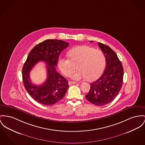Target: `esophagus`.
Wrapping results in <instances>:
<instances>
[{
    "label": "esophagus",
    "mask_w": 145,
    "mask_h": 145,
    "mask_svg": "<svg viewBox=\"0 0 145 145\" xmlns=\"http://www.w3.org/2000/svg\"><path fill=\"white\" fill-rule=\"evenodd\" d=\"M76 82H74V81H69V82H68L69 85H71L74 84H76Z\"/></svg>",
    "instance_id": "obj_1"
}]
</instances>
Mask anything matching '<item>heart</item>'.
<instances>
[{"label": "heart", "instance_id": "1", "mask_svg": "<svg viewBox=\"0 0 145 145\" xmlns=\"http://www.w3.org/2000/svg\"><path fill=\"white\" fill-rule=\"evenodd\" d=\"M70 58H61L59 61V68L67 76H69L75 70L77 65L78 71L72 75V78L80 80L86 78L93 81L102 74L106 64L105 54L101 50L82 46L71 49L68 52Z\"/></svg>", "mask_w": 145, "mask_h": 145}]
</instances>
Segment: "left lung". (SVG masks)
<instances>
[{
  "mask_svg": "<svg viewBox=\"0 0 145 145\" xmlns=\"http://www.w3.org/2000/svg\"><path fill=\"white\" fill-rule=\"evenodd\" d=\"M98 45L106 56V69L101 77L90 84V89L85 96L91 103L102 106L111 102L118 95L123 85L124 69L112 49L99 42Z\"/></svg>",
  "mask_w": 145,
  "mask_h": 145,
  "instance_id": "left-lung-1",
  "label": "left lung"
}]
</instances>
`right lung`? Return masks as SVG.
<instances>
[{"instance_id": "right-lung-1", "label": "right lung", "mask_w": 145, "mask_h": 145, "mask_svg": "<svg viewBox=\"0 0 145 145\" xmlns=\"http://www.w3.org/2000/svg\"><path fill=\"white\" fill-rule=\"evenodd\" d=\"M69 43L59 39H47L36 46L29 52L22 70V80L26 91L35 101L46 106L60 101L67 93L68 80L56 70L61 52ZM39 61H46V81L40 86L32 84L29 77L31 69Z\"/></svg>"}]
</instances>
